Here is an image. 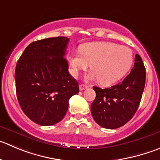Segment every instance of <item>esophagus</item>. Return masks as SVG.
Here are the masks:
<instances>
[{
	"mask_svg": "<svg viewBox=\"0 0 160 160\" xmlns=\"http://www.w3.org/2000/svg\"><path fill=\"white\" fill-rule=\"evenodd\" d=\"M88 88V86H86V85H84V84H81L80 85V86H79V89H80V90H85V89H86Z\"/></svg>",
	"mask_w": 160,
	"mask_h": 160,
	"instance_id": "esophagus-1",
	"label": "esophagus"
}]
</instances>
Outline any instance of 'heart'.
Returning <instances> with one entry per match:
<instances>
[{"instance_id": "1", "label": "heart", "mask_w": 160, "mask_h": 160, "mask_svg": "<svg viewBox=\"0 0 160 160\" xmlns=\"http://www.w3.org/2000/svg\"><path fill=\"white\" fill-rule=\"evenodd\" d=\"M133 63V54L128 47L113 42H97L84 44L81 50L73 52L69 56L71 72L78 77L81 71L89 65L92 72L88 78L99 80L103 86H111L127 74Z\"/></svg>"}]
</instances>
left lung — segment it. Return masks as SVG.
<instances>
[{
  "instance_id": "left-lung-1",
  "label": "left lung",
  "mask_w": 160,
  "mask_h": 160,
  "mask_svg": "<svg viewBox=\"0 0 160 160\" xmlns=\"http://www.w3.org/2000/svg\"><path fill=\"white\" fill-rule=\"evenodd\" d=\"M134 61L130 74L122 82L104 89L92 87L96 98L91 104V113L100 127L117 129L128 122L136 113L144 89L146 71L138 54Z\"/></svg>"
}]
</instances>
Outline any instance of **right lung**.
<instances>
[{
    "label": "right lung",
    "instance_id": "add662e5",
    "mask_svg": "<svg viewBox=\"0 0 160 160\" xmlns=\"http://www.w3.org/2000/svg\"><path fill=\"white\" fill-rule=\"evenodd\" d=\"M69 38L56 37L30 43L15 71L18 101L26 115L41 126L64 118L70 98L79 92L65 58Z\"/></svg>",
    "mask_w": 160,
    "mask_h": 160
}]
</instances>
